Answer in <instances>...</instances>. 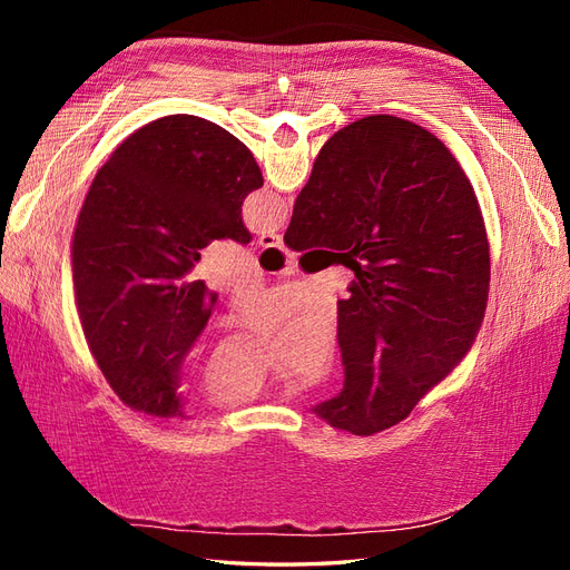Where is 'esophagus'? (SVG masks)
I'll return each instance as SVG.
<instances>
[{
    "label": "esophagus",
    "mask_w": 570,
    "mask_h": 570,
    "mask_svg": "<svg viewBox=\"0 0 570 570\" xmlns=\"http://www.w3.org/2000/svg\"><path fill=\"white\" fill-rule=\"evenodd\" d=\"M258 245H262V247L285 249V243H283V235H281V233H264L262 237H258Z\"/></svg>",
    "instance_id": "34e87169"
}]
</instances>
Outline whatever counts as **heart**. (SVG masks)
Returning a JSON list of instances; mask_svg holds the SVG:
<instances>
[{"mask_svg":"<svg viewBox=\"0 0 570 570\" xmlns=\"http://www.w3.org/2000/svg\"><path fill=\"white\" fill-rule=\"evenodd\" d=\"M271 387V373L262 361H235L218 352L202 371V392L214 404L237 406L256 400Z\"/></svg>","mask_w":570,"mask_h":570,"instance_id":"obj_1","label":"heart"}]
</instances>
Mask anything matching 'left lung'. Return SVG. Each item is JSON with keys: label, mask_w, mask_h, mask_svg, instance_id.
Returning a JSON list of instances; mask_svg holds the SVG:
<instances>
[{"label": "left lung", "mask_w": 570, "mask_h": 570, "mask_svg": "<svg viewBox=\"0 0 570 570\" xmlns=\"http://www.w3.org/2000/svg\"><path fill=\"white\" fill-rule=\"evenodd\" d=\"M262 185L235 135L187 114L135 130L97 170L73 230V295L88 347L126 406L183 416L178 371L216 304L189 273L214 239L249 243L243 204Z\"/></svg>", "instance_id": "left-lung-1"}]
</instances>
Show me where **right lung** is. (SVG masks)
<instances>
[{
  "label": "right lung",
  "instance_id": "1",
  "mask_svg": "<svg viewBox=\"0 0 570 570\" xmlns=\"http://www.w3.org/2000/svg\"><path fill=\"white\" fill-rule=\"evenodd\" d=\"M285 245L350 249L364 262L337 302L344 387L316 409L327 425L383 433L471 352L490 245L471 180L433 132L385 114L337 130L295 202Z\"/></svg>",
  "mask_w": 570,
  "mask_h": 570
}]
</instances>
